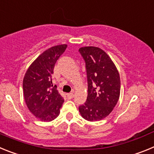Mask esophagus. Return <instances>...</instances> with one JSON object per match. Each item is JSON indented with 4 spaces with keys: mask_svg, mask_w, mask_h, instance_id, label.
<instances>
[{
    "mask_svg": "<svg viewBox=\"0 0 154 154\" xmlns=\"http://www.w3.org/2000/svg\"><path fill=\"white\" fill-rule=\"evenodd\" d=\"M67 97H68V99H72V98L74 97V94H73V92H71V93H68L67 94Z\"/></svg>",
    "mask_w": 154,
    "mask_h": 154,
    "instance_id": "34e87169",
    "label": "esophagus"
}]
</instances>
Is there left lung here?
Segmentation results:
<instances>
[{
    "instance_id": "obj_1",
    "label": "left lung",
    "mask_w": 154,
    "mask_h": 154,
    "mask_svg": "<svg viewBox=\"0 0 154 154\" xmlns=\"http://www.w3.org/2000/svg\"><path fill=\"white\" fill-rule=\"evenodd\" d=\"M85 59L88 80V96L79 110L89 122L99 121L113 110L120 95V77L117 68L103 49L95 46L79 48Z\"/></svg>"
}]
</instances>
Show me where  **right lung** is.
<instances>
[{
  "label": "right lung",
  "mask_w": 154,
  "mask_h": 154,
  "mask_svg": "<svg viewBox=\"0 0 154 154\" xmlns=\"http://www.w3.org/2000/svg\"><path fill=\"white\" fill-rule=\"evenodd\" d=\"M67 45L49 48L31 64L23 79V92L30 112L42 122H51L58 116L64 99L53 86L51 77L58 58Z\"/></svg>",
  "instance_id": "obj_1"
}]
</instances>
